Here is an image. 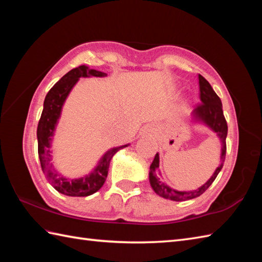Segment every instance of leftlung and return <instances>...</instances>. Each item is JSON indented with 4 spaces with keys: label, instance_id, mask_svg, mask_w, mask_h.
Returning a JSON list of instances; mask_svg holds the SVG:
<instances>
[{
    "label": "left lung",
    "instance_id": "8db88e82",
    "mask_svg": "<svg viewBox=\"0 0 262 262\" xmlns=\"http://www.w3.org/2000/svg\"><path fill=\"white\" fill-rule=\"evenodd\" d=\"M199 79V91H200V101L196 108L192 111V119L196 121L204 122L207 125L211 130H214L217 136L220 137L222 142V154H221V164L219 168L215 170L210 179L196 190L190 191H178L174 189L170 188L166 183L161 180L159 174V163L160 158L159 153L155 154L153 162L149 166V183L153 188V190L157 192L159 196L165 199L174 200V202H185V200L193 199L203 194L211 183L216 179L217 174L223 168L225 155H226V136H227V122L223 114V107H222V101L220 97L217 96L213 88L208 83V81L204 76L198 75Z\"/></svg>",
    "mask_w": 262,
    "mask_h": 262
}]
</instances>
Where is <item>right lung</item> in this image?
Instances as JSON below:
<instances>
[{"label":"right lung","mask_w":262,"mask_h":262,"mask_svg":"<svg viewBox=\"0 0 262 262\" xmlns=\"http://www.w3.org/2000/svg\"><path fill=\"white\" fill-rule=\"evenodd\" d=\"M89 76L103 77L107 76V74L97 70L89 69L85 65H81L79 68L71 70L47 93L45 101H43L41 117L38 122V155L40 160L41 170L46 174L49 183L58 192L65 194V196L86 197L97 192L107 179L111 159L119 149L128 146L127 144V145L109 149L107 153H104L90 174L79 178V179H66L54 169L52 163V140L60 117V111H62L63 104L69 93L80 77Z\"/></svg>","instance_id":"right-lung-1"}]
</instances>
